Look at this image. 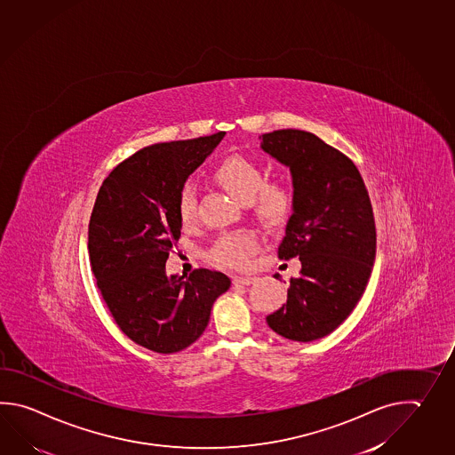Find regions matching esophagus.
I'll use <instances>...</instances> for the list:
<instances>
[{
  "label": "esophagus",
  "mask_w": 455,
  "mask_h": 455,
  "mask_svg": "<svg viewBox=\"0 0 455 455\" xmlns=\"http://www.w3.org/2000/svg\"><path fill=\"white\" fill-rule=\"evenodd\" d=\"M256 278L251 277V275H236L233 277V283L235 285H251Z\"/></svg>",
  "instance_id": "obj_1"
}]
</instances>
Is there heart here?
Returning <instances> with one entry per match:
<instances>
[{
	"label": "heart",
	"mask_w": 455,
	"mask_h": 455,
	"mask_svg": "<svg viewBox=\"0 0 455 455\" xmlns=\"http://www.w3.org/2000/svg\"><path fill=\"white\" fill-rule=\"evenodd\" d=\"M215 180L244 204H254V209L266 219H275L287 211L290 191L282 183H264L260 168L248 158L235 156L223 160L213 173ZM180 220L189 225L197 215V195L193 185L183 186L178 195ZM258 250V240L251 233H233L215 243L212 258L217 264L228 267H243Z\"/></svg>",
	"instance_id": "obj_1"
}]
</instances>
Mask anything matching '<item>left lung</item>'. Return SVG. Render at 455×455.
I'll return each mask as SVG.
<instances>
[{"instance_id": "1", "label": "left lung", "mask_w": 455, "mask_h": 455, "mask_svg": "<svg viewBox=\"0 0 455 455\" xmlns=\"http://www.w3.org/2000/svg\"><path fill=\"white\" fill-rule=\"evenodd\" d=\"M259 140L260 148L290 170L293 186L278 256L301 262L299 275L290 278L287 303L266 321L288 340L313 342L342 324L368 285L376 259L371 201L352 160L313 132L280 130Z\"/></svg>"}]
</instances>
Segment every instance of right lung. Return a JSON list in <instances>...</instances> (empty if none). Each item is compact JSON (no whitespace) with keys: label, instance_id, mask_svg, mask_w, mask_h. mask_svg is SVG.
Returning a JSON list of instances; mask_svg holds the SVG:
<instances>
[{"label":"right lung","instance_id":"add662e5","mask_svg":"<svg viewBox=\"0 0 455 455\" xmlns=\"http://www.w3.org/2000/svg\"><path fill=\"white\" fill-rule=\"evenodd\" d=\"M225 132L140 148L105 178L89 222L93 277L116 324L132 342L177 353L209 324L213 301L232 280L219 270L167 275L181 235L178 195Z\"/></svg>","mask_w":455,"mask_h":455}]
</instances>
